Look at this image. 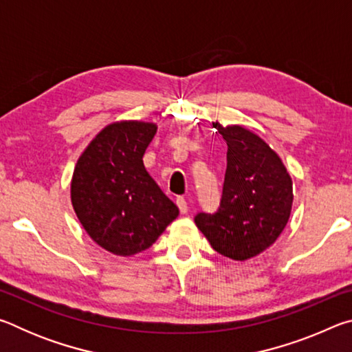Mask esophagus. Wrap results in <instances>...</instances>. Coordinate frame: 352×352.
I'll return each instance as SVG.
<instances>
[{"label":"esophagus","mask_w":352,"mask_h":352,"mask_svg":"<svg viewBox=\"0 0 352 352\" xmlns=\"http://www.w3.org/2000/svg\"><path fill=\"white\" fill-rule=\"evenodd\" d=\"M177 206H178V210H180L182 214L188 212V201L184 197H177Z\"/></svg>","instance_id":"obj_1"}]
</instances>
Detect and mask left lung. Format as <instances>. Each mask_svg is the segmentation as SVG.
I'll list each match as a JSON object with an SVG mask.
<instances>
[{"instance_id": "8db88e82", "label": "left lung", "mask_w": 352, "mask_h": 352, "mask_svg": "<svg viewBox=\"0 0 352 352\" xmlns=\"http://www.w3.org/2000/svg\"><path fill=\"white\" fill-rule=\"evenodd\" d=\"M226 141V172L219 210L199 212L195 225L217 253L247 261L275 243L289 222L294 188L283 160L242 126L212 122Z\"/></svg>"}]
</instances>
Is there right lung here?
Listing matches in <instances>:
<instances>
[{
	"label": "right lung",
	"mask_w": 352,
	"mask_h": 352,
	"mask_svg": "<svg viewBox=\"0 0 352 352\" xmlns=\"http://www.w3.org/2000/svg\"><path fill=\"white\" fill-rule=\"evenodd\" d=\"M157 124L119 121L94 136L77 160L71 204L88 236L107 252H144L178 216L142 163Z\"/></svg>",
	"instance_id": "right-lung-1"
}]
</instances>
